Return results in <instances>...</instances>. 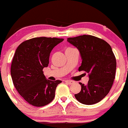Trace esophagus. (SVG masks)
<instances>
[{
	"instance_id": "esophagus-1",
	"label": "esophagus",
	"mask_w": 128,
	"mask_h": 128,
	"mask_svg": "<svg viewBox=\"0 0 128 128\" xmlns=\"http://www.w3.org/2000/svg\"><path fill=\"white\" fill-rule=\"evenodd\" d=\"M65 82L66 83H68V84H69V85H71V84H74V82L72 81V80H66Z\"/></svg>"
}]
</instances>
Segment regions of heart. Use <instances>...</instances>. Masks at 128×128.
Here are the masks:
<instances>
[{
	"label": "heart",
	"instance_id": "obj_1",
	"mask_svg": "<svg viewBox=\"0 0 128 128\" xmlns=\"http://www.w3.org/2000/svg\"><path fill=\"white\" fill-rule=\"evenodd\" d=\"M69 49H71V48H69Z\"/></svg>",
	"mask_w": 128,
	"mask_h": 128
}]
</instances>
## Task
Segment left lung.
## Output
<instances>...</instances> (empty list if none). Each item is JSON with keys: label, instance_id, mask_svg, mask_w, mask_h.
<instances>
[{"label": "left lung", "instance_id": "obj_1", "mask_svg": "<svg viewBox=\"0 0 128 128\" xmlns=\"http://www.w3.org/2000/svg\"><path fill=\"white\" fill-rule=\"evenodd\" d=\"M68 41L80 52L79 71L89 74L88 84L79 83L81 90L74 96L84 104L98 103L108 94L115 78L116 60L111 47L103 39L90 35L69 38Z\"/></svg>", "mask_w": 128, "mask_h": 128}]
</instances>
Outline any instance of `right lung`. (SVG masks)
<instances>
[{
    "label": "right lung",
    "mask_w": 128,
    "mask_h": 128,
    "mask_svg": "<svg viewBox=\"0 0 128 128\" xmlns=\"http://www.w3.org/2000/svg\"><path fill=\"white\" fill-rule=\"evenodd\" d=\"M64 39L35 38L21 43L11 64L10 74L15 88L30 104L41 107L55 97L56 87L61 80L46 78L43 69L48 66L50 53Z\"/></svg>",
    "instance_id": "add662e5"
}]
</instances>
